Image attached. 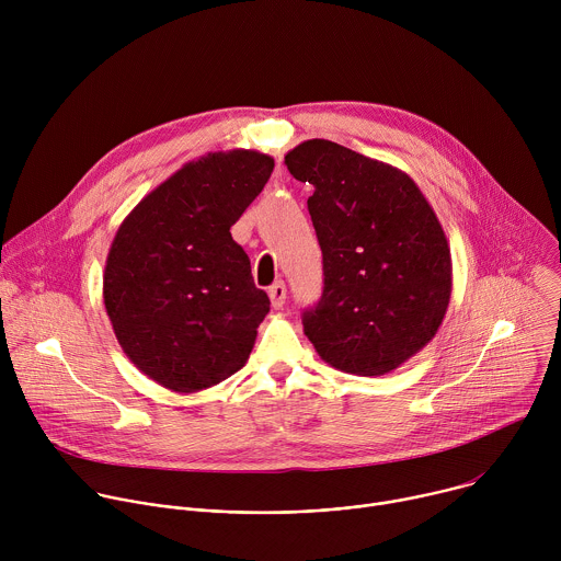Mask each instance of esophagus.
<instances>
[{
  "instance_id": "1",
  "label": "esophagus",
  "mask_w": 561,
  "mask_h": 561,
  "mask_svg": "<svg viewBox=\"0 0 561 561\" xmlns=\"http://www.w3.org/2000/svg\"><path fill=\"white\" fill-rule=\"evenodd\" d=\"M268 297H271L273 308H282L284 301H286V284H284V282H275V284L268 288Z\"/></svg>"
}]
</instances>
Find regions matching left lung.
Instances as JSON below:
<instances>
[{
    "label": "left lung",
    "instance_id": "1",
    "mask_svg": "<svg viewBox=\"0 0 561 561\" xmlns=\"http://www.w3.org/2000/svg\"><path fill=\"white\" fill-rule=\"evenodd\" d=\"M312 186L308 213L324 255V293L304 333L337 370L379 377L420 353L450 301L444 228L411 175L329 139L286 152Z\"/></svg>",
    "mask_w": 561,
    "mask_h": 561
}]
</instances>
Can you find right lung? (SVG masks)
<instances>
[{
	"label": "right lung",
	"mask_w": 561,
	"mask_h": 561,
	"mask_svg": "<svg viewBox=\"0 0 561 561\" xmlns=\"http://www.w3.org/2000/svg\"><path fill=\"white\" fill-rule=\"evenodd\" d=\"M275 159L208 152L150 191L122 221L104 271V304L126 357L175 392L242 368L271 299L230 226L262 193Z\"/></svg>",
	"instance_id": "add662e5"
}]
</instances>
